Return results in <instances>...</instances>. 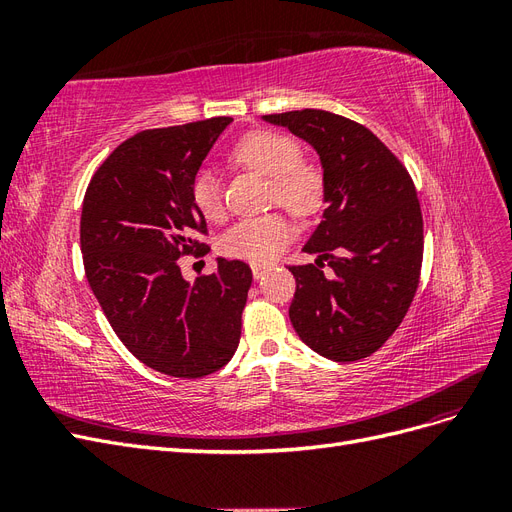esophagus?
<instances>
[{
    "instance_id": "obj_1",
    "label": "esophagus",
    "mask_w": 512,
    "mask_h": 512,
    "mask_svg": "<svg viewBox=\"0 0 512 512\" xmlns=\"http://www.w3.org/2000/svg\"><path fill=\"white\" fill-rule=\"evenodd\" d=\"M269 265H252V275H254V280H260V277H265L267 273H269Z\"/></svg>"
}]
</instances>
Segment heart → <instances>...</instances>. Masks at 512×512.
<instances>
[{
	"label": "heart",
	"mask_w": 512,
	"mask_h": 512,
	"mask_svg": "<svg viewBox=\"0 0 512 512\" xmlns=\"http://www.w3.org/2000/svg\"><path fill=\"white\" fill-rule=\"evenodd\" d=\"M235 160L271 179V198L297 215L314 213L324 194L320 170L305 164L301 145L292 136L273 130H258L243 136L232 151ZM190 200L207 220L224 215L222 185L211 170H198L190 183ZM294 237V224L284 213L243 218L220 237L224 256L241 258L254 265H267Z\"/></svg>",
	"instance_id": "obj_1"
}]
</instances>
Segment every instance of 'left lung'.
<instances>
[{"label":"left lung","mask_w":512,"mask_h":512,"mask_svg":"<svg viewBox=\"0 0 512 512\" xmlns=\"http://www.w3.org/2000/svg\"><path fill=\"white\" fill-rule=\"evenodd\" d=\"M262 119L303 138L322 164L327 209L303 245L318 258L288 267L297 280L292 327L324 359H365L395 333L418 288L423 215L414 183L391 149L352 119L318 108Z\"/></svg>","instance_id":"1"}]
</instances>
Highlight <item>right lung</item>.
I'll use <instances>...</instances> for the list:
<instances>
[{
  "instance_id": "add662e5",
  "label": "right lung",
  "mask_w": 512,
  "mask_h": 512,
  "mask_svg": "<svg viewBox=\"0 0 512 512\" xmlns=\"http://www.w3.org/2000/svg\"><path fill=\"white\" fill-rule=\"evenodd\" d=\"M230 117L138 132L91 177L81 213L87 282L138 361L173 378L224 367L241 337L252 269L218 258V271L183 280L179 258L207 254L205 215L190 183Z\"/></svg>"
}]
</instances>
